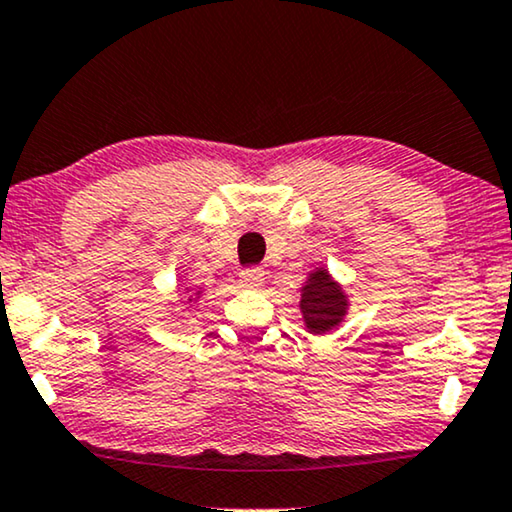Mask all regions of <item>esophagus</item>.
<instances>
[{
	"mask_svg": "<svg viewBox=\"0 0 512 512\" xmlns=\"http://www.w3.org/2000/svg\"><path fill=\"white\" fill-rule=\"evenodd\" d=\"M238 278H241V285H245V288H260L264 281V271L260 267H250L243 269Z\"/></svg>",
	"mask_w": 512,
	"mask_h": 512,
	"instance_id": "1",
	"label": "esophagus"
}]
</instances>
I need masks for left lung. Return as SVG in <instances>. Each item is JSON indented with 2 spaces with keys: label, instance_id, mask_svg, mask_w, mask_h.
Segmentation results:
<instances>
[{
  "label": "left lung",
  "instance_id": "left-lung-1",
  "mask_svg": "<svg viewBox=\"0 0 512 512\" xmlns=\"http://www.w3.org/2000/svg\"><path fill=\"white\" fill-rule=\"evenodd\" d=\"M346 306H349L346 295L332 281L327 269L313 271L302 288V302H299L309 332H313V335L330 332L332 327L342 323V318L346 316Z\"/></svg>",
  "mask_w": 512,
  "mask_h": 512
}]
</instances>
